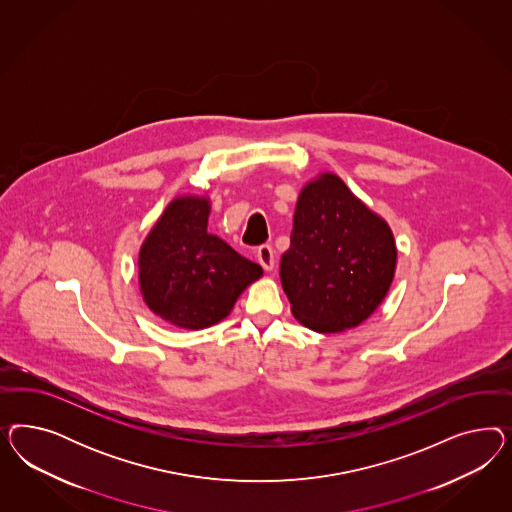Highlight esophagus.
I'll return each mask as SVG.
<instances>
[{"label": "esophagus", "mask_w": 512, "mask_h": 512, "mask_svg": "<svg viewBox=\"0 0 512 512\" xmlns=\"http://www.w3.org/2000/svg\"><path fill=\"white\" fill-rule=\"evenodd\" d=\"M257 259H259V263H261L264 270H272V268H274V264H276V253H274V248H272V246H268V244H264V246L257 249Z\"/></svg>", "instance_id": "esophagus-1"}]
</instances>
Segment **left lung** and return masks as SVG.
Instances as JSON below:
<instances>
[{
  "label": "left lung",
  "instance_id": "8db88e82",
  "mask_svg": "<svg viewBox=\"0 0 512 512\" xmlns=\"http://www.w3.org/2000/svg\"><path fill=\"white\" fill-rule=\"evenodd\" d=\"M396 268L394 236L334 174L302 189L291 248L279 276L304 326L338 332L360 325L387 295Z\"/></svg>",
  "mask_w": 512,
  "mask_h": 512
}]
</instances>
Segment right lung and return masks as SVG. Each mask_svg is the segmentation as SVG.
<instances>
[{
    "label": "right lung",
    "instance_id": "right-lung-1",
    "mask_svg": "<svg viewBox=\"0 0 512 512\" xmlns=\"http://www.w3.org/2000/svg\"><path fill=\"white\" fill-rule=\"evenodd\" d=\"M206 199H176L140 249V289L155 315L182 328L225 319L263 268L208 234Z\"/></svg>",
    "mask_w": 512,
    "mask_h": 512
}]
</instances>
